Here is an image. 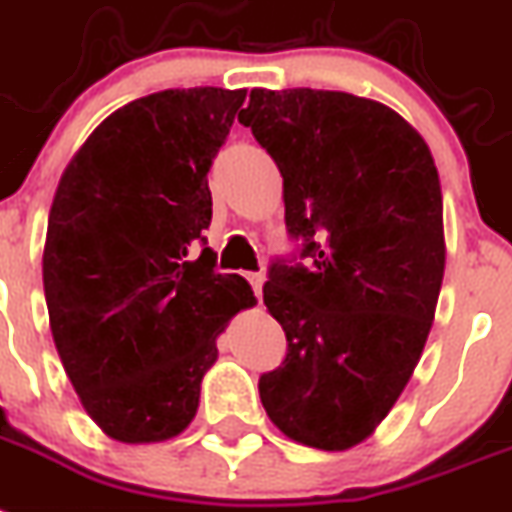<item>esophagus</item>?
<instances>
[{"mask_svg":"<svg viewBox=\"0 0 512 512\" xmlns=\"http://www.w3.org/2000/svg\"><path fill=\"white\" fill-rule=\"evenodd\" d=\"M246 280L251 282L253 293L261 295V287H264V274H261V272H248V274H246Z\"/></svg>","mask_w":512,"mask_h":512,"instance_id":"1","label":"esophagus"}]
</instances>
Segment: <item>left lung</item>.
I'll use <instances>...</instances> for the list:
<instances>
[{
    "label": "left lung",
    "instance_id": "1",
    "mask_svg": "<svg viewBox=\"0 0 512 512\" xmlns=\"http://www.w3.org/2000/svg\"><path fill=\"white\" fill-rule=\"evenodd\" d=\"M238 120L280 167L301 243L264 285L287 353L261 374V403L295 442L348 450L390 413L434 322L445 230L432 151L398 112L342 91L253 88Z\"/></svg>",
    "mask_w": 512,
    "mask_h": 512
}]
</instances>
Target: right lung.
<instances>
[{
    "mask_svg": "<svg viewBox=\"0 0 512 512\" xmlns=\"http://www.w3.org/2000/svg\"><path fill=\"white\" fill-rule=\"evenodd\" d=\"M246 91L170 88L112 112L59 180L44 246L57 353L86 413L117 442L193 421L217 337L256 303L206 248L211 162ZM202 251L198 252L197 248Z\"/></svg>",
    "mask_w": 512,
    "mask_h": 512,
    "instance_id": "add662e5",
    "label": "right lung"
}]
</instances>
